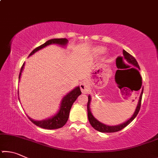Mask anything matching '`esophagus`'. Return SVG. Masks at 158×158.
Wrapping results in <instances>:
<instances>
[{"mask_svg": "<svg viewBox=\"0 0 158 158\" xmlns=\"http://www.w3.org/2000/svg\"><path fill=\"white\" fill-rule=\"evenodd\" d=\"M80 89L81 90V92L84 94H86L90 91V86L86 82H82L80 84Z\"/></svg>", "mask_w": 158, "mask_h": 158, "instance_id": "esophagus-1", "label": "esophagus"}]
</instances>
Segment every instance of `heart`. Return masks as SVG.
Masks as SVG:
<instances>
[{"instance_id":"1","label":"heart","mask_w":158,"mask_h":158,"mask_svg":"<svg viewBox=\"0 0 158 158\" xmlns=\"http://www.w3.org/2000/svg\"><path fill=\"white\" fill-rule=\"evenodd\" d=\"M105 52V48H103L102 47H98L95 49V53H96V55H98V56L102 54V53H103Z\"/></svg>"}]
</instances>
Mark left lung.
I'll return each mask as SVG.
<instances>
[{
  "mask_svg": "<svg viewBox=\"0 0 158 158\" xmlns=\"http://www.w3.org/2000/svg\"><path fill=\"white\" fill-rule=\"evenodd\" d=\"M123 53L124 58L127 60V62L128 63H130V64H131V65H132L133 66H135V68H138L140 69V68H139V66L137 61L136 60L135 57H133L132 55H130L129 53H127L126 51H125V50L123 51ZM140 89H141V87H140ZM143 91V87L142 89V90H141V93L140 96H139V99L137 106V108H136L135 113L133 114L132 117H131L129 120H127V121L123 123H121V124L118 125H114V126H109V125H106L105 124L102 123L101 122L98 121V120L96 119L94 116H93V115L92 114L91 111H90V100H91V97H90V95H89V100H88V104H87V110H88V118H89V121L90 122V125H92V127L94 128V129H95L96 130H98V131H99V132H107V133L116 132H118V131H120L122 129H123V128L126 127L128 124H130V123L135 118V117L137 116L139 111V110H140Z\"/></svg>",
  "mask_w": 158,
  "mask_h": 158,
  "instance_id": "obj_1",
  "label": "left lung"
}]
</instances>
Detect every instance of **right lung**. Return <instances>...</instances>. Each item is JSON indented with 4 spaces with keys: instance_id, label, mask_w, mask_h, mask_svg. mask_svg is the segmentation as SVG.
Returning <instances> with one entry per match:
<instances>
[{
    "instance_id": "obj_1",
    "label": "right lung",
    "mask_w": 158,
    "mask_h": 158,
    "mask_svg": "<svg viewBox=\"0 0 158 158\" xmlns=\"http://www.w3.org/2000/svg\"><path fill=\"white\" fill-rule=\"evenodd\" d=\"M68 40L66 38H59V39L56 38V39L49 40L47 41L43 44L40 45V46H39L38 47L35 48L33 51H32V52L29 54V56L34 54V53L37 52V51L42 49V48L48 46V45H50L52 44H56L63 47V46H65V45L68 44ZM24 64L25 63L23 64V65L21 68L19 76V81L20 79L21 73H22L23 67H24ZM81 94V90H80L79 86L76 87L75 89H73V90H71L70 92H69L68 94L63 98L62 101H61V103H60V109L59 111H58V113L56 114L53 116L49 118L42 120V121H34V120L28 116V118L30 119V121H31L32 123H33L35 125H37V126L40 127L42 128H44V129L54 130V129H58V128L62 127L65 125L67 121H68L69 111H70V109H71L72 106L73 105V103L75 102L77 98H78Z\"/></svg>"
}]
</instances>
